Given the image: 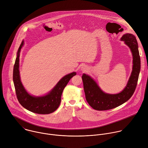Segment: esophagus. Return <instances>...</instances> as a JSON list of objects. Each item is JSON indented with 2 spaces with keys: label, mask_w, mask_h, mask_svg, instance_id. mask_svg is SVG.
I'll list each match as a JSON object with an SVG mask.
<instances>
[{
  "label": "esophagus",
  "mask_w": 148,
  "mask_h": 148,
  "mask_svg": "<svg viewBox=\"0 0 148 148\" xmlns=\"http://www.w3.org/2000/svg\"><path fill=\"white\" fill-rule=\"evenodd\" d=\"M81 70L83 71H85L88 70V67L86 66H84L83 67H82L81 68Z\"/></svg>",
  "instance_id": "obj_1"
}]
</instances>
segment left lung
I'll return each mask as SVG.
<instances>
[{
	"instance_id": "1",
	"label": "left lung",
	"mask_w": 148,
	"mask_h": 148,
	"mask_svg": "<svg viewBox=\"0 0 148 148\" xmlns=\"http://www.w3.org/2000/svg\"><path fill=\"white\" fill-rule=\"evenodd\" d=\"M121 39L130 47L133 56L132 71L126 87L122 92L114 95L106 93L89 76L85 74L82 76L86 100L95 110H107L120 106L130 99L136 89L140 69L138 42L135 36L131 34H124Z\"/></svg>"
}]
</instances>
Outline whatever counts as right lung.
<instances>
[{"label":"right lung","instance_id":"1","mask_svg":"<svg viewBox=\"0 0 148 148\" xmlns=\"http://www.w3.org/2000/svg\"><path fill=\"white\" fill-rule=\"evenodd\" d=\"M23 44V40L18 48L13 69V82L17 99L22 106L31 112L41 114L52 113L59 108L63 91L70 79L76 75V73L73 72L64 76L50 93L44 96L34 97L30 95L25 90L20 78L19 58Z\"/></svg>","mask_w":148,"mask_h":148}]
</instances>
